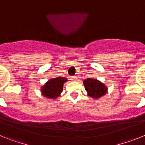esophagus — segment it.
Segmentation results:
<instances>
[{"label":"esophagus","mask_w":145,"mask_h":145,"mask_svg":"<svg viewBox=\"0 0 145 145\" xmlns=\"http://www.w3.org/2000/svg\"><path fill=\"white\" fill-rule=\"evenodd\" d=\"M70 79H71L72 81H75L77 78H76V76H71V77H70Z\"/></svg>","instance_id":"esophagus-1"}]
</instances>
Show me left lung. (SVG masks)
I'll list each match as a JSON object with an SVG mask.
<instances>
[{"mask_svg": "<svg viewBox=\"0 0 145 145\" xmlns=\"http://www.w3.org/2000/svg\"><path fill=\"white\" fill-rule=\"evenodd\" d=\"M84 85L85 87L87 95L97 99L105 95L107 92V87L99 80L94 78H87L84 80Z\"/></svg>", "mask_w": 145, "mask_h": 145, "instance_id": "left-lung-1", "label": "left lung"}]
</instances>
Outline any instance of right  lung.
Instances as JSON below:
<instances>
[{
    "mask_svg": "<svg viewBox=\"0 0 145 145\" xmlns=\"http://www.w3.org/2000/svg\"><path fill=\"white\" fill-rule=\"evenodd\" d=\"M67 79L64 77H57L50 79L41 87V93L44 96L50 99H56L63 91V85Z\"/></svg>",
    "mask_w": 145,
    "mask_h": 145,
    "instance_id": "1",
    "label": "right lung"
}]
</instances>
